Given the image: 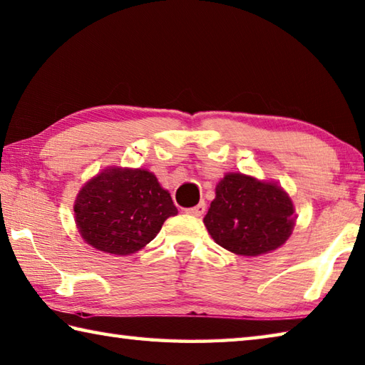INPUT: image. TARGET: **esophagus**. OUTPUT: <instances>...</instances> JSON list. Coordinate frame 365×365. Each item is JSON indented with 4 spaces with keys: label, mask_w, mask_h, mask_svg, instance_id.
<instances>
[{
    "label": "esophagus",
    "mask_w": 365,
    "mask_h": 365,
    "mask_svg": "<svg viewBox=\"0 0 365 365\" xmlns=\"http://www.w3.org/2000/svg\"><path fill=\"white\" fill-rule=\"evenodd\" d=\"M204 212H205V202L197 204L196 207H191V209L187 210L188 215H192V217H202Z\"/></svg>",
    "instance_id": "esophagus-1"
}]
</instances>
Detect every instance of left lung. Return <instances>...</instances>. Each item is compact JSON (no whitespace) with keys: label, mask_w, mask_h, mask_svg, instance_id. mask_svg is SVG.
<instances>
[{"label":"left lung","mask_w":365,"mask_h":365,"mask_svg":"<svg viewBox=\"0 0 365 365\" xmlns=\"http://www.w3.org/2000/svg\"><path fill=\"white\" fill-rule=\"evenodd\" d=\"M294 205L274 182L240 173L226 174L204 217L212 239L227 252L259 256L280 248L294 227Z\"/></svg>","instance_id":"obj_1"}]
</instances>
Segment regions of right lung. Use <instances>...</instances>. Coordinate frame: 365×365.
<instances>
[{"label":"right lung","mask_w":365,"mask_h":365,"mask_svg":"<svg viewBox=\"0 0 365 365\" xmlns=\"http://www.w3.org/2000/svg\"><path fill=\"white\" fill-rule=\"evenodd\" d=\"M77 230L99 252H139L177 215L169 191L147 169L107 168L83 185L74 202Z\"/></svg>","instance_id":"1"}]
</instances>
